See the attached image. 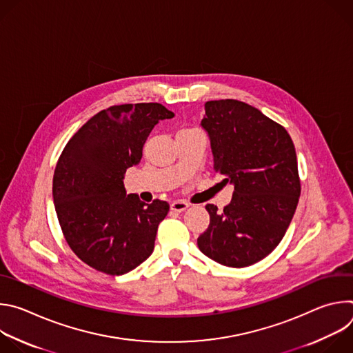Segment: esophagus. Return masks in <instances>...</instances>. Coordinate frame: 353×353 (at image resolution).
Segmentation results:
<instances>
[{"label":"esophagus","instance_id":"obj_1","mask_svg":"<svg viewBox=\"0 0 353 353\" xmlns=\"http://www.w3.org/2000/svg\"><path fill=\"white\" fill-rule=\"evenodd\" d=\"M170 208H172V211H174V212H183L184 210L188 208V203H187V201L177 199V201H173V203L170 204Z\"/></svg>","mask_w":353,"mask_h":353}]
</instances>
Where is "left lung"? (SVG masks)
Wrapping results in <instances>:
<instances>
[{"instance_id":"8db88e82","label":"left lung","mask_w":353,"mask_h":353,"mask_svg":"<svg viewBox=\"0 0 353 353\" xmlns=\"http://www.w3.org/2000/svg\"><path fill=\"white\" fill-rule=\"evenodd\" d=\"M211 139L214 170L234 185L230 204H207L210 226L196 244L232 268L254 264L279 244L300 196L293 141L288 131L240 100L205 103L201 121Z\"/></svg>"}]
</instances>
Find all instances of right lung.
Masks as SVG:
<instances>
[{
	"label": "right lung",
	"mask_w": 353,
	"mask_h": 353,
	"mask_svg": "<svg viewBox=\"0 0 353 353\" xmlns=\"http://www.w3.org/2000/svg\"><path fill=\"white\" fill-rule=\"evenodd\" d=\"M173 116L161 103L110 106L63 149L53 177L54 207L68 245L90 268L123 275L152 254L169 204L127 195L123 179L141 161L154 125Z\"/></svg>",
	"instance_id": "obj_1"
}]
</instances>
